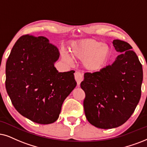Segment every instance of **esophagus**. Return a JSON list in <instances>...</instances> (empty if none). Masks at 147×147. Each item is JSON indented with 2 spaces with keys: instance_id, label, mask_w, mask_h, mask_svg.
<instances>
[{
  "instance_id": "1",
  "label": "esophagus",
  "mask_w": 147,
  "mask_h": 147,
  "mask_svg": "<svg viewBox=\"0 0 147 147\" xmlns=\"http://www.w3.org/2000/svg\"><path fill=\"white\" fill-rule=\"evenodd\" d=\"M75 78L76 81H77V85L78 86H79L80 83H81V81H83L82 74H81L80 72H76L75 73Z\"/></svg>"
}]
</instances>
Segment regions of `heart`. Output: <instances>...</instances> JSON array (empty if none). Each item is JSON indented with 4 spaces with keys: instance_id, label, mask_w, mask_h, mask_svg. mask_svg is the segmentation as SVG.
Here are the masks:
<instances>
[{
    "instance_id": "1",
    "label": "heart",
    "mask_w": 147,
    "mask_h": 147,
    "mask_svg": "<svg viewBox=\"0 0 147 147\" xmlns=\"http://www.w3.org/2000/svg\"><path fill=\"white\" fill-rule=\"evenodd\" d=\"M69 53L72 58L83 60L85 69L90 72L102 69L111 56V47L107 44L92 38L72 43L69 48ZM63 58L69 61L67 54L63 55Z\"/></svg>"
}]
</instances>
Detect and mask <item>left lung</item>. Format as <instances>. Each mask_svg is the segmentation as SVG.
Segmentation results:
<instances>
[{"instance_id":"left-lung-1","label":"left lung","mask_w":147,"mask_h":147,"mask_svg":"<svg viewBox=\"0 0 147 147\" xmlns=\"http://www.w3.org/2000/svg\"><path fill=\"white\" fill-rule=\"evenodd\" d=\"M120 53L111 65L86 72L81 83L85 93L83 107L87 121L101 129H111L129 119L140 101L142 66L127 42L113 40Z\"/></svg>"}]
</instances>
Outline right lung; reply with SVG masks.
<instances>
[{"mask_svg":"<svg viewBox=\"0 0 147 147\" xmlns=\"http://www.w3.org/2000/svg\"><path fill=\"white\" fill-rule=\"evenodd\" d=\"M55 46L44 36L24 35L6 63L7 92L15 109L28 119L49 124L59 117L64 100L77 85L74 70L59 72Z\"/></svg>","mask_w":147,"mask_h":147,"instance_id":"right-lung-1","label":"right lung"}]
</instances>
